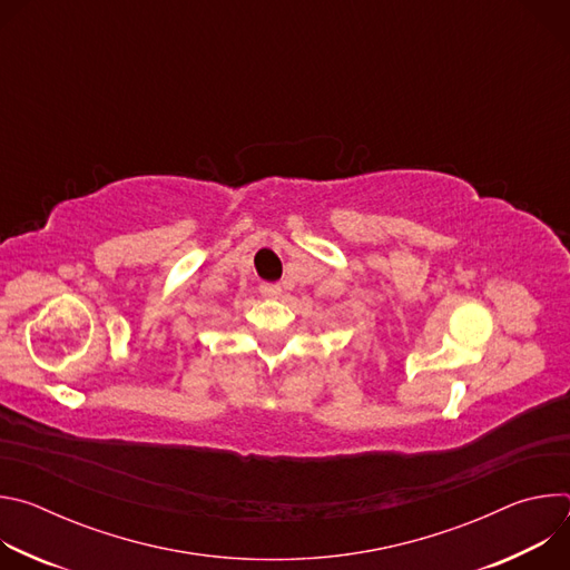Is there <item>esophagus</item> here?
Returning a JSON list of instances; mask_svg holds the SVG:
<instances>
[{
	"instance_id": "obj_1",
	"label": "esophagus",
	"mask_w": 570,
	"mask_h": 570,
	"mask_svg": "<svg viewBox=\"0 0 570 570\" xmlns=\"http://www.w3.org/2000/svg\"><path fill=\"white\" fill-rule=\"evenodd\" d=\"M259 291L266 297H279L282 295V284H262Z\"/></svg>"
}]
</instances>
